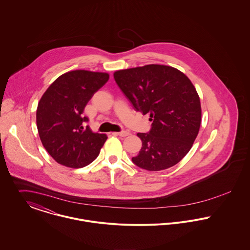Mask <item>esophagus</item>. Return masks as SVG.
Segmentation results:
<instances>
[{
  "instance_id": "esophagus-1",
  "label": "esophagus",
  "mask_w": 250,
  "mask_h": 250,
  "mask_svg": "<svg viewBox=\"0 0 250 250\" xmlns=\"http://www.w3.org/2000/svg\"><path fill=\"white\" fill-rule=\"evenodd\" d=\"M116 134L121 136V137H125V136H128L130 134V132H128V131H121V132H117Z\"/></svg>"
}]
</instances>
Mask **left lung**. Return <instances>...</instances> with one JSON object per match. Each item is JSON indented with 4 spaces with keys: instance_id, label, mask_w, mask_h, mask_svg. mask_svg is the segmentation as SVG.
<instances>
[{
    "instance_id": "1",
    "label": "left lung",
    "mask_w": 250,
    "mask_h": 250,
    "mask_svg": "<svg viewBox=\"0 0 250 250\" xmlns=\"http://www.w3.org/2000/svg\"><path fill=\"white\" fill-rule=\"evenodd\" d=\"M115 82L136 111L149 114L148 133H138L142 147L132 162L156 171L177 164L191 149L201 123V106L194 84L179 70L149 64L119 70Z\"/></svg>"
}]
</instances>
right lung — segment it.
<instances>
[{
	"instance_id": "add662e5",
	"label": "right lung",
	"mask_w": 250,
	"mask_h": 250,
	"mask_svg": "<svg viewBox=\"0 0 250 250\" xmlns=\"http://www.w3.org/2000/svg\"><path fill=\"white\" fill-rule=\"evenodd\" d=\"M109 80L107 73L76 70L58 77L40 99L36 125L40 140L56 162L79 168L92 163L105 143V134L85 125L86 104Z\"/></svg>"
}]
</instances>
